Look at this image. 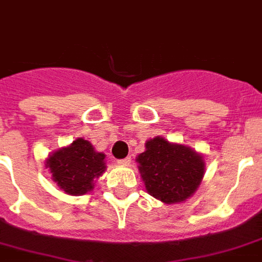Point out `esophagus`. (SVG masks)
Masks as SVG:
<instances>
[{
  "mask_svg": "<svg viewBox=\"0 0 262 262\" xmlns=\"http://www.w3.org/2000/svg\"><path fill=\"white\" fill-rule=\"evenodd\" d=\"M130 163H132L130 157H126V159L118 160V164L119 165H130Z\"/></svg>",
  "mask_w": 262,
  "mask_h": 262,
  "instance_id": "obj_1",
  "label": "esophagus"
}]
</instances>
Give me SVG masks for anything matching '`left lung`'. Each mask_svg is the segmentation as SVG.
Segmentation results:
<instances>
[{"mask_svg":"<svg viewBox=\"0 0 262 262\" xmlns=\"http://www.w3.org/2000/svg\"><path fill=\"white\" fill-rule=\"evenodd\" d=\"M139 171L150 195L164 203L182 202L202 181L205 163L189 147L171 144L163 137L146 143V151L137 156Z\"/></svg>","mask_w":262,"mask_h":262,"instance_id":"left-lung-1","label":"left lung"}]
</instances>
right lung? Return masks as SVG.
Masks as SVG:
<instances>
[{
	"instance_id": "obj_1",
	"label": "right lung",
	"mask_w": 262,
	"mask_h": 262,
	"mask_svg": "<svg viewBox=\"0 0 262 262\" xmlns=\"http://www.w3.org/2000/svg\"><path fill=\"white\" fill-rule=\"evenodd\" d=\"M103 159L105 156L97 153L91 143L77 139L71 146L52 154L46 167L60 189L69 195H82L94 188V178L102 176L106 168Z\"/></svg>"
}]
</instances>
